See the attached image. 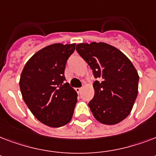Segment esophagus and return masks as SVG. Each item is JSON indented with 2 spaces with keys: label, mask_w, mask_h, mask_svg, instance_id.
Here are the masks:
<instances>
[{
  "label": "esophagus",
  "mask_w": 156,
  "mask_h": 156,
  "mask_svg": "<svg viewBox=\"0 0 156 156\" xmlns=\"http://www.w3.org/2000/svg\"><path fill=\"white\" fill-rule=\"evenodd\" d=\"M75 90H76V91H77V92H78V94H79V93H80L81 91H82V88H76Z\"/></svg>",
  "instance_id": "obj_1"
}]
</instances>
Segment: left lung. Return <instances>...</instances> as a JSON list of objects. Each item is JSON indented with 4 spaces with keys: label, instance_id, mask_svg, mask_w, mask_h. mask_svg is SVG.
Returning a JSON list of instances; mask_svg holds the SVG:
<instances>
[{
    "label": "left lung",
    "instance_id": "8db88e82",
    "mask_svg": "<svg viewBox=\"0 0 156 156\" xmlns=\"http://www.w3.org/2000/svg\"><path fill=\"white\" fill-rule=\"evenodd\" d=\"M76 50L93 70L94 98L88 106L104 125H116L130 113L138 92L139 76L130 60L106 43L78 44Z\"/></svg>",
    "mask_w": 156,
    "mask_h": 156
}]
</instances>
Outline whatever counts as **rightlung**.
Wrapping results in <instances>:
<instances>
[{
	"mask_svg": "<svg viewBox=\"0 0 156 156\" xmlns=\"http://www.w3.org/2000/svg\"><path fill=\"white\" fill-rule=\"evenodd\" d=\"M76 44H53L35 53L26 63L19 80L22 96L31 113L46 126L58 128L72 119L78 94L64 73Z\"/></svg>",
	"mask_w": 156,
	"mask_h": 156,
	"instance_id": "obj_1",
	"label": "right lung"
}]
</instances>
